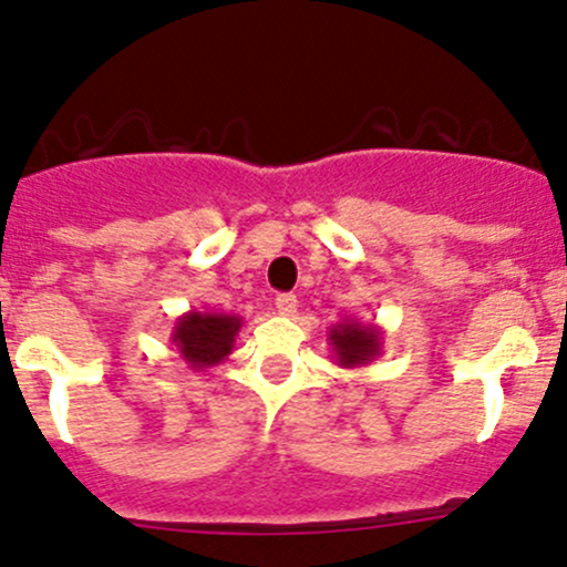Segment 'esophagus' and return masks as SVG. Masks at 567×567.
Masks as SVG:
<instances>
[{
    "instance_id": "obj_1",
    "label": "esophagus",
    "mask_w": 567,
    "mask_h": 567,
    "mask_svg": "<svg viewBox=\"0 0 567 567\" xmlns=\"http://www.w3.org/2000/svg\"><path fill=\"white\" fill-rule=\"evenodd\" d=\"M274 307H277L279 315H293L296 307H299V299H296L293 293H279L277 299H274Z\"/></svg>"
}]
</instances>
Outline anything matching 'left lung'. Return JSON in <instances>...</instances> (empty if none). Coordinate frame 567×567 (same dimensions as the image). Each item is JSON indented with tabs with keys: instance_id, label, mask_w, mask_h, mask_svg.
Returning <instances> with one entry per match:
<instances>
[{
	"instance_id": "8db88e82",
	"label": "left lung",
	"mask_w": 567,
	"mask_h": 567,
	"mask_svg": "<svg viewBox=\"0 0 567 567\" xmlns=\"http://www.w3.org/2000/svg\"><path fill=\"white\" fill-rule=\"evenodd\" d=\"M329 344L333 361L342 369H359L372 363L383 350V331L374 323H359V320H342L331 326Z\"/></svg>"
}]
</instances>
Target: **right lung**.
Wrapping results in <instances>:
<instances>
[{"mask_svg":"<svg viewBox=\"0 0 567 567\" xmlns=\"http://www.w3.org/2000/svg\"><path fill=\"white\" fill-rule=\"evenodd\" d=\"M241 323L244 320L238 315L189 309L182 318H176L171 342L193 372H204V369L217 367L234 353V342L241 331Z\"/></svg>","mask_w":567,"mask_h":567,"instance_id":"1","label":"right lung"}]
</instances>
